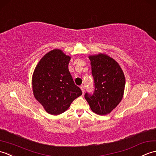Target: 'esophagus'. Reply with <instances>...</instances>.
<instances>
[{
    "instance_id": "esophagus-1",
    "label": "esophagus",
    "mask_w": 156,
    "mask_h": 156,
    "mask_svg": "<svg viewBox=\"0 0 156 156\" xmlns=\"http://www.w3.org/2000/svg\"><path fill=\"white\" fill-rule=\"evenodd\" d=\"M80 87H81V91H82L83 94L84 92H85V86L83 85H81Z\"/></svg>"
}]
</instances>
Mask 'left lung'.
Here are the masks:
<instances>
[{"label": "left lung", "instance_id": "left-lung-1", "mask_svg": "<svg viewBox=\"0 0 156 156\" xmlns=\"http://www.w3.org/2000/svg\"><path fill=\"white\" fill-rule=\"evenodd\" d=\"M94 79V92H86L85 98L91 109L98 115H107L123 98L126 79L119 65L108 55L100 53L89 57Z\"/></svg>", "mask_w": 156, "mask_h": 156}]
</instances>
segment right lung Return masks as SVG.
I'll return each instance as SVG.
<instances>
[{
    "mask_svg": "<svg viewBox=\"0 0 156 156\" xmlns=\"http://www.w3.org/2000/svg\"><path fill=\"white\" fill-rule=\"evenodd\" d=\"M70 59L61 50H52L44 55L34 71V96L51 115L65 112L73 100L82 95L69 71Z\"/></svg>",
    "mask_w": 156,
    "mask_h": 156,
    "instance_id": "obj_1",
    "label": "right lung"
}]
</instances>
